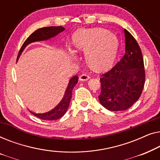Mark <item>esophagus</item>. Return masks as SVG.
Here are the masks:
<instances>
[{
	"label": "esophagus",
	"instance_id": "obj_1",
	"mask_svg": "<svg viewBox=\"0 0 160 160\" xmlns=\"http://www.w3.org/2000/svg\"><path fill=\"white\" fill-rule=\"evenodd\" d=\"M89 78H90L89 76H88L86 73H84L79 76V80L82 81V82H86V81L89 79Z\"/></svg>",
	"mask_w": 160,
	"mask_h": 160
}]
</instances>
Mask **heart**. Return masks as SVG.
Returning a JSON list of instances; mask_svg holds the SVG:
<instances>
[{
    "mask_svg": "<svg viewBox=\"0 0 160 160\" xmlns=\"http://www.w3.org/2000/svg\"><path fill=\"white\" fill-rule=\"evenodd\" d=\"M73 43L76 49L86 53L88 64L99 71L112 66L119 48L116 35L102 28L78 30L73 36Z\"/></svg>",
    "mask_w": 160,
    "mask_h": 160,
    "instance_id": "1",
    "label": "heart"
}]
</instances>
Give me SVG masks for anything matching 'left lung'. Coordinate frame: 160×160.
<instances>
[{
    "label": "left lung",
    "mask_w": 160,
    "mask_h": 160,
    "mask_svg": "<svg viewBox=\"0 0 160 160\" xmlns=\"http://www.w3.org/2000/svg\"><path fill=\"white\" fill-rule=\"evenodd\" d=\"M125 53L111 71L102 75L100 102L111 111H124L138 100L145 83L143 58L138 43L124 29Z\"/></svg>",
    "instance_id": "1"
}]
</instances>
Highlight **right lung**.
Segmentation results:
<instances>
[{"mask_svg": "<svg viewBox=\"0 0 160 160\" xmlns=\"http://www.w3.org/2000/svg\"><path fill=\"white\" fill-rule=\"evenodd\" d=\"M64 30L65 28L62 27V26H58V27H54V26L52 27H52L42 28L36 30V31L32 32L26 39V41L24 42L22 46L21 49L19 52L18 56H17V60L19 58V57H20L21 54L22 53L24 49L30 43L36 42V41L49 40V39L54 38V37L58 36L59 33L64 31ZM78 78V77L77 76H74L73 77H72L69 80V83L68 84L66 89H65V95L63 96L62 99L61 100V101L59 102L58 105H57L51 111L41 113H37L32 112L31 111H30V112L32 114L36 116V117L43 120H56L60 119L62 116H64L65 113L68 111L72 97V91H73V89L75 87V85L77 84Z\"/></svg>", "mask_w": 160, "mask_h": 160, "instance_id": "add662e5", "label": "right lung"}]
</instances>
